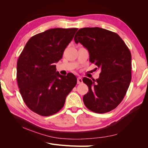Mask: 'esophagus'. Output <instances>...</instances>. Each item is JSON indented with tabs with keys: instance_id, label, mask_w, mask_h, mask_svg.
Returning a JSON list of instances; mask_svg holds the SVG:
<instances>
[{
	"instance_id": "34e87169",
	"label": "esophagus",
	"mask_w": 148,
	"mask_h": 148,
	"mask_svg": "<svg viewBox=\"0 0 148 148\" xmlns=\"http://www.w3.org/2000/svg\"><path fill=\"white\" fill-rule=\"evenodd\" d=\"M82 82H83L82 79L80 78V77H78L77 78V83L78 84H81V83H82Z\"/></svg>"
}]
</instances>
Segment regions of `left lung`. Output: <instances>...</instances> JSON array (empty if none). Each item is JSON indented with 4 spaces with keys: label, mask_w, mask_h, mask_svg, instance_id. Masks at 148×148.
Masks as SVG:
<instances>
[{
    "label": "left lung",
    "mask_w": 148,
    "mask_h": 148,
    "mask_svg": "<svg viewBox=\"0 0 148 148\" xmlns=\"http://www.w3.org/2000/svg\"><path fill=\"white\" fill-rule=\"evenodd\" d=\"M74 40L88 49L89 61L101 70L96 80L83 78L89 88L84 104L94 112H108L122 102L130 84V51L117 33L99 27L79 29Z\"/></svg>",
    "instance_id": "8db88e82"
}]
</instances>
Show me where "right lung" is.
<instances>
[{"label":"right lung","mask_w":148,"mask_h":148,"mask_svg":"<svg viewBox=\"0 0 148 148\" xmlns=\"http://www.w3.org/2000/svg\"><path fill=\"white\" fill-rule=\"evenodd\" d=\"M78 28H53L33 36L26 44L17 62V83L28 108L42 116L58 112L77 83L69 73L61 75L56 63L73 38Z\"/></svg>","instance_id":"1"}]
</instances>
